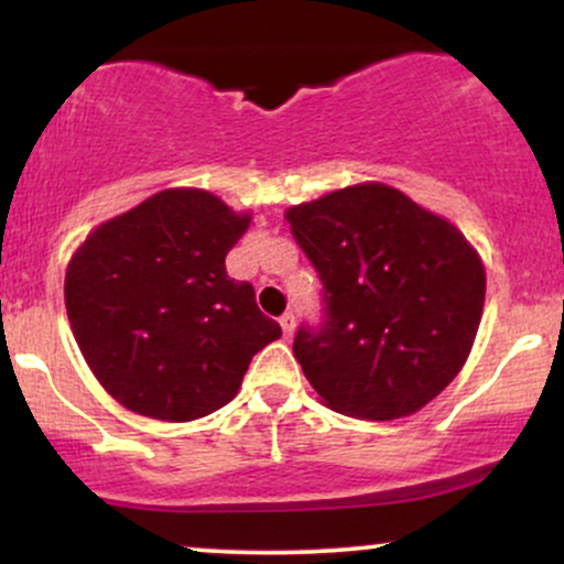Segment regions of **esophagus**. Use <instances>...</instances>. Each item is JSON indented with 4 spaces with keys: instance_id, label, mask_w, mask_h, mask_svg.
I'll return each mask as SVG.
<instances>
[{
    "instance_id": "1",
    "label": "esophagus",
    "mask_w": 564,
    "mask_h": 564,
    "mask_svg": "<svg viewBox=\"0 0 564 564\" xmlns=\"http://www.w3.org/2000/svg\"><path fill=\"white\" fill-rule=\"evenodd\" d=\"M294 326H296L294 313H283L281 315V328H283V336H286V339H291V334H294Z\"/></svg>"
}]
</instances>
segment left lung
<instances>
[{
  "label": "left lung",
  "mask_w": 564,
  "mask_h": 564,
  "mask_svg": "<svg viewBox=\"0 0 564 564\" xmlns=\"http://www.w3.org/2000/svg\"><path fill=\"white\" fill-rule=\"evenodd\" d=\"M286 223L323 283L321 323L294 336L323 403L390 422L437 398L485 304V268L462 230L379 183L291 206Z\"/></svg>",
  "instance_id": "1"
}]
</instances>
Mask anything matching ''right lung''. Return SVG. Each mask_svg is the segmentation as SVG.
<instances>
[{"label": "right lung", "instance_id": "right-lung-1", "mask_svg": "<svg viewBox=\"0 0 564 564\" xmlns=\"http://www.w3.org/2000/svg\"><path fill=\"white\" fill-rule=\"evenodd\" d=\"M249 215L198 187L145 198L70 257L66 310L84 360L129 411L191 422L228 405L281 326L225 270Z\"/></svg>", "mask_w": 564, "mask_h": 564}]
</instances>
